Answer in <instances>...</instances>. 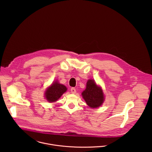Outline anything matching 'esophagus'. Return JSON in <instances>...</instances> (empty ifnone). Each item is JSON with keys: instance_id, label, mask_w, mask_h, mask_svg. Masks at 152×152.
I'll return each mask as SVG.
<instances>
[{"instance_id": "34e87169", "label": "esophagus", "mask_w": 152, "mask_h": 152, "mask_svg": "<svg viewBox=\"0 0 152 152\" xmlns=\"http://www.w3.org/2000/svg\"><path fill=\"white\" fill-rule=\"evenodd\" d=\"M71 92L72 94H75L76 93V89L75 88H71Z\"/></svg>"}]
</instances>
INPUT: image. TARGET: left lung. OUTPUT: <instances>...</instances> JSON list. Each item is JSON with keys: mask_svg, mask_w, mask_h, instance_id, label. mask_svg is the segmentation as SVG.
<instances>
[{"mask_svg": "<svg viewBox=\"0 0 152 152\" xmlns=\"http://www.w3.org/2000/svg\"><path fill=\"white\" fill-rule=\"evenodd\" d=\"M82 95L87 105L91 108L100 107L104 101L102 89L96 86L93 80L87 81L86 89L83 92Z\"/></svg>", "mask_w": 152, "mask_h": 152, "instance_id": "obj_1", "label": "left lung"}]
</instances>
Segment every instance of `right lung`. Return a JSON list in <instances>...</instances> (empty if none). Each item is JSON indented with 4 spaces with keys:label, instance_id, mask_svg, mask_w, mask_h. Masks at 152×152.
<instances>
[{
    "label": "right lung",
    "instance_id": "1",
    "mask_svg": "<svg viewBox=\"0 0 152 152\" xmlns=\"http://www.w3.org/2000/svg\"><path fill=\"white\" fill-rule=\"evenodd\" d=\"M66 90V88L64 85L60 84L56 81L47 89L45 93V97L48 102H54L58 100Z\"/></svg>",
    "mask_w": 152,
    "mask_h": 152
}]
</instances>
